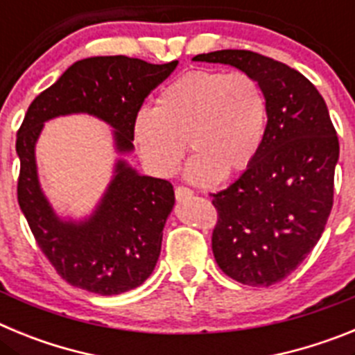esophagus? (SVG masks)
I'll return each mask as SVG.
<instances>
[{"label":"esophagus","mask_w":355,"mask_h":355,"mask_svg":"<svg viewBox=\"0 0 355 355\" xmlns=\"http://www.w3.org/2000/svg\"><path fill=\"white\" fill-rule=\"evenodd\" d=\"M193 192L190 188L187 187H175V199L181 200V199H187V197H192Z\"/></svg>","instance_id":"obj_1"}]
</instances>
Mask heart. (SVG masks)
Here are the masks:
<instances>
[{"label":"heart","mask_w":355,"mask_h":355,"mask_svg":"<svg viewBox=\"0 0 355 355\" xmlns=\"http://www.w3.org/2000/svg\"><path fill=\"white\" fill-rule=\"evenodd\" d=\"M266 99L258 81L245 72L193 71L172 81L156 108L140 110L133 139L156 175H172L187 153H196L187 175L213 184L222 175L245 171L261 147Z\"/></svg>","instance_id":"b5f03b06"}]
</instances>
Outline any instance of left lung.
I'll use <instances>...</instances> for the list:
<instances>
[{
    "label": "left lung",
    "mask_w": 355,
    "mask_h": 355,
    "mask_svg": "<svg viewBox=\"0 0 355 355\" xmlns=\"http://www.w3.org/2000/svg\"><path fill=\"white\" fill-rule=\"evenodd\" d=\"M258 81L266 99L261 147L247 171L213 193L216 265L249 286H270L306 259L332 209L340 142L324 97L299 71L259 53L222 49L193 56Z\"/></svg>",
    "instance_id": "1"
}]
</instances>
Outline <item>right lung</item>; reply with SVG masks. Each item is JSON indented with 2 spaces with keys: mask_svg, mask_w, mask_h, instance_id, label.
<instances>
[{
  "mask_svg": "<svg viewBox=\"0 0 355 355\" xmlns=\"http://www.w3.org/2000/svg\"><path fill=\"white\" fill-rule=\"evenodd\" d=\"M175 67L178 60L155 65L122 55L85 58L40 92L24 115L15 142L21 159L19 206L37 245L72 286L97 295H119L140 286L159 258L174 188L119 159L92 215L80 222L60 218L37 174L35 144L44 122L60 115H94L114 128L115 150L126 155L135 149V117L144 99Z\"/></svg>",
  "mask_w": 355,
  "mask_h": 355,
  "instance_id": "add662e5",
  "label": "right lung"
}]
</instances>
